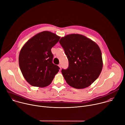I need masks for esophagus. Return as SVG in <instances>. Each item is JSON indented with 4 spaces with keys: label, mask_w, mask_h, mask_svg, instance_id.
<instances>
[{
    "label": "esophagus",
    "mask_w": 125,
    "mask_h": 125,
    "mask_svg": "<svg viewBox=\"0 0 125 125\" xmlns=\"http://www.w3.org/2000/svg\"><path fill=\"white\" fill-rule=\"evenodd\" d=\"M58 66H59V67L60 68H61V67H62V65H61V64H59V65H58Z\"/></svg>",
    "instance_id": "1"
}]
</instances>
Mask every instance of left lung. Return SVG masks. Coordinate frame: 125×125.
<instances>
[{"mask_svg": "<svg viewBox=\"0 0 125 125\" xmlns=\"http://www.w3.org/2000/svg\"><path fill=\"white\" fill-rule=\"evenodd\" d=\"M59 42L69 61L62 74L71 86L82 89L91 85L99 77L103 67L101 50L91 39L80 34L61 38Z\"/></svg>", "mask_w": 125, "mask_h": 125, "instance_id": "left-lung-1", "label": "left lung"}]
</instances>
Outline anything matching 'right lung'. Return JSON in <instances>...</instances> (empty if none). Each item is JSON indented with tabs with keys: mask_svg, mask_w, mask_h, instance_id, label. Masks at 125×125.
I'll return each instance as SVG.
<instances>
[{
	"mask_svg": "<svg viewBox=\"0 0 125 125\" xmlns=\"http://www.w3.org/2000/svg\"><path fill=\"white\" fill-rule=\"evenodd\" d=\"M60 38L55 33L43 31L29 40L21 48L19 67L23 77L31 85L47 86L59 72V67L52 63L51 49Z\"/></svg>",
	"mask_w": 125,
	"mask_h": 125,
	"instance_id": "right-lung-1",
	"label": "right lung"
}]
</instances>
